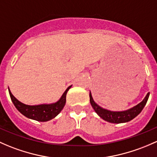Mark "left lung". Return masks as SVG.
I'll return each mask as SVG.
<instances>
[{"label":"left lung","instance_id":"left-lung-1","mask_svg":"<svg viewBox=\"0 0 157 157\" xmlns=\"http://www.w3.org/2000/svg\"><path fill=\"white\" fill-rule=\"evenodd\" d=\"M149 95L150 93L148 92L147 95L144 98V99L141 103H139L136 106H135L134 108L129 109L128 110H126V111L121 112L110 111V110L101 108L97 104H95V101L92 99L91 92H90V98L92 107L95 110V111L98 113V115L101 118L106 120V121L109 122V123H121L130 121V120L134 119L135 117H137L141 113V111L143 110L145 105H146L147 101Z\"/></svg>","mask_w":157,"mask_h":157}]
</instances>
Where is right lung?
I'll list each match as a JSON object with an SVG mask.
<instances>
[{
  "label": "right lung",
  "instance_id": "add662e5",
  "mask_svg": "<svg viewBox=\"0 0 157 157\" xmlns=\"http://www.w3.org/2000/svg\"><path fill=\"white\" fill-rule=\"evenodd\" d=\"M71 87V86L65 90V92H64L59 101H57L56 103L51 104V105H32V106L25 105V104L16 99L13 96V94L11 93V92L10 91V90L9 93L13 105L24 116H25L28 118L37 120V121L46 122L56 117L60 113L61 110L63 109L66 102V94Z\"/></svg>",
  "mask_w": 157,
  "mask_h": 157
}]
</instances>
